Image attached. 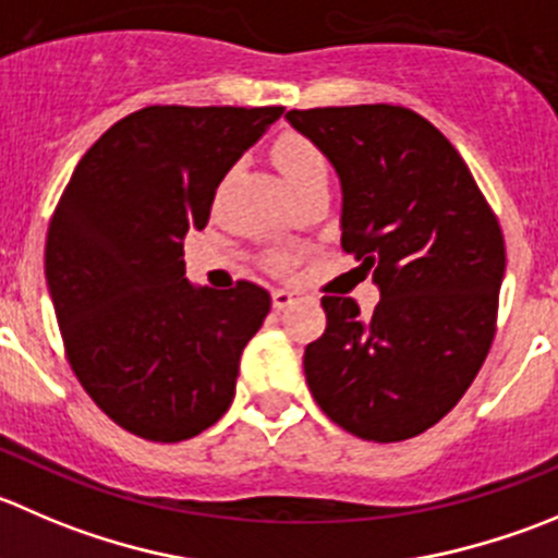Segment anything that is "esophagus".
I'll use <instances>...</instances> for the list:
<instances>
[{"label": "esophagus", "instance_id": "34e87169", "mask_svg": "<svg viewBox=\"0 0 558 558\" xmlns=\"http://www.w3.org/2000/svg\"><path fill=\"white\" fill-rule=\"evenodd\" d=\"M294 300H296L294 291H289V289H275V291H272V305L278 307V311H283V307H289Z\"/></svg>", "mask_w": 558, "mask_h": 558}]
</instances>
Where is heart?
Wrapping results in <instances>:
<instances>
[{
    "mask_svg": "<svg viewBox=\"0 0 558 558\" xmlns=\"http://www.w3.org/2000/svg\"><path fill=\"white\" fill-rule=\"evenodd\" d=\"M272 160L294 196H300L302 191H307V187L313 185H327L329 180L327 155L318 149V144H313L311 138H305V135L300 133L280 135L278 142L272 144ZM275 264H278V267H289L291 256L278 253V256H275Z\"/></svg>",
    "mask_w": 558,
    "mask_h": 558,
    "instance_id": "obj_1",
    "label": "heart"
}]
</instances>
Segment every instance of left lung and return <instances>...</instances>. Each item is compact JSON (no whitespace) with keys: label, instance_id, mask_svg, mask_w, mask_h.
Listing matches in <instances>:
<instances>
[{"label":"left lung","instance_id":"obj_1","mask_svg":"<svg viewBox=\"0 0 558 558\" xmlns=\"http://www.w3.org/2000/svg\"><path fill=\"white\" fill-rule=\"evenodd\" d=\"M286 119L332 160L340 247L381 289L367 318L351 296H322L327 329L305 349L307 387L349 434L411 439L461 400L494 343L499 218L445 133L411 108H291Z\"/></svg>","mask_w":558,"mask_h":558}]
</instances>
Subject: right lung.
I'll use <instances>...</instances> for the list:
<instances>
[{
  "label": "right lung",
  "mask_w": 558,
  "mask_h": 558,
  "mask_svg": "<svg viewBox=\"0 0 558 558\" xmlns=\"http://www.w3.org/2000/svg\"><path fill=\"white\" fill-rule=\"evenodd\" d=\"M283 106H147L75 166L46 240V278L64 354L119 428L185 441L234 400L240 356L272 307L267 289H193L187 231Z\"/></svg>",
  "instance_id": "right-lung-1"
}]
</instances>
